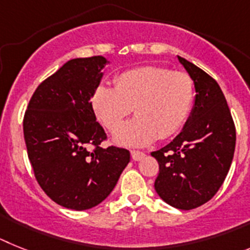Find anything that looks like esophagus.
I'll return each instance as SVG.
<instances>
[{
	"mask_svg": "<svg viewBox=\"0 0 250 250\" xmlns=\"http://www.w3.org/2000/svg\"><path fill=\"white\" fill-rule=\"evenodd\" d=\"M131 156L134 161H141V160H142V158L145 157L146 155H145V153L141 151H131Z\"/></svg>",
	"mask_w": 250,
	"mask_h": 250,
	"instance_id": "esophagus-1",
	"label": "esophagus"
}]
</instances>
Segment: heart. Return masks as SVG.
<instances>
[{
	"mask_svg": "<svg viewBox=\"0 0 250 250\" xmlns=\"http://www.w3.org/2000/svg\"><path fill=\"white\" fill-rule=\"evenodd\" d=\"M116 88L98 85L92 97L95 116L108 131L114 132L118 145L143 147L158 137L173 136L185 125L194 103V82L184 71H170L155 65L131 69L118 75Z\"/></svg>",
	"mask_w": 250,
	"mask_h": 250,
	"instance_id": "b5f03b06",
	"label": "heart"
}]
</instances>
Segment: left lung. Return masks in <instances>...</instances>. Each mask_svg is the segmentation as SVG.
<instances>
[{"mask_svg":"<svg viewBox=\"0 0 250 250\" xmlns=\"http://www.w3.org/2000/svg\"><path fill=\"white\" fill-rule=\"evenodd\" d=\"M194 82L195 99L180 134L151 155L160 165L155 190L165 203L191 210L223 185L235 149V127L227 99L209 74L177 56Z\"/></svg>","mask_w":250,"mask_h":250,"instance_id":"obj_1","label":"left lung"}]
</instances>
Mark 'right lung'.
<instances>
[{
  "label": "right lung",
  "mask_w": 250,
  "mask_h": 250,
  "mask_svg": "<svg viewBox=\"0 0 250 250\" xmlns=\"http://www.w3.org/2000/svg\"><path fill=\"white\" fill-rule=\"evenodd\" d=\"M107 64L103 56L69 60L38 86L25 113L23 136L35 177L66 209H92L105 200L131 160L127 149L99 147L105 132L90 99ZM89 144L96 146L92 152Z\"/></svg>",
  "instance_id": "add662e5"
}]
</instances>
